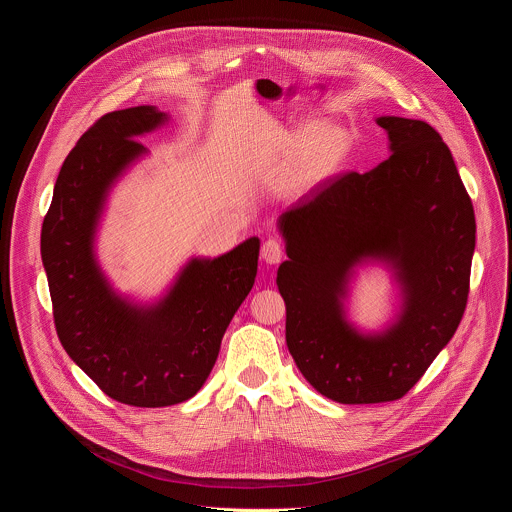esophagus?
<instances>
[{
	"label": "esophagus",
	"mask_w": 512,
	"mask_h": 512,
	"mask_svg": "<svg viewBox=\"0 0 512 512\" xmlns=\"http://www.w3.org/2000/svg\"><path fill=\"white\" fill-rule=\"evenodd\" d=\"M261 257L265 263L269 265H277L281 263L283 259V247L277 239H267L263 245H261Z\"/></svg>",
	"instance_id": "1"
}]
</instances>
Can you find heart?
I'll return each mask as SVG.
<instances>
[{"mask_svg": "<svg viewBox=\"0 0 512 512\" xmlns=\"http://www.w3.org/2000/svg\"><path fill=\"white\" fill-rule=\"evenodd\" d=\"M350 154V135L342 127L324 121H310L285 129L273 139L277 162H291L287 186L306 192L332 178L346 164Z\"/></svg>", "mask_w": 512, "mask_h": 512, "instance_id": "obj_1", "label": "heart"}]
</instances>
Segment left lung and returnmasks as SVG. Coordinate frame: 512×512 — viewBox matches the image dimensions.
<instances>
[{
	"label": "left lung",
	"mask_w": 512,
	"mask_h": 512,
	"mask_svg": "<svg viewBox=\"0 0 512 512\" xmlns=\"http://www.w3.org/2000/svg\"><path fill=\"white\" fill-rule=\"evenodd\" d=\"M377 123L385 162L324 182L277 218L289 354L318 393L346 405L397 401L423 377L464 316L476 245L472 200L442 135L419 119ZM371 258L394 269L402 310L383 333L362 335L343 298L353 267Z\"/></svg>",
	"instance_id": "left-lung-1"
}]
</instances>
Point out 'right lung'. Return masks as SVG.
Instances as JSON below:
<instances>
[{"instance_id": "add662e5", "label": "right lung", "mask_w": 512, "mask_h": 512, "mask_svg": "<svg viewBox=\"0 0 512 512\" xmlns=\"http://www.w3.org/2000/svg\"><path fill=\"white\" fill-rule=\"evenodd\" d=\"M166 119L152 105L103 115L66 156L40 237L60 344L105 395L133 407H168L200 391L259 259L257 237L221 257H194L154 306L109 285L95 257L107 194L148 152L135 137Z\"/></svg>"}]
</instances>
